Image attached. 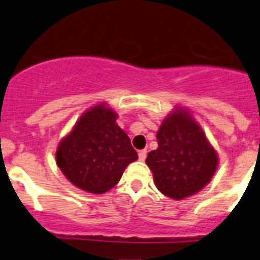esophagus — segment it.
I'll list each match as a JSON object with an SVG mask.
<instances>
[{"label":"esophagus","mask_w":260,"mask_h":260,"mask_svg":"<svg viewBox=\"0 0 260 260\" xmlns=\"http://www.w3.org/2000/svg\"><path fill=\"white\" fill-rule=\"evenodd\" d=\"M146 150L145 149H143V150H139V159L140 161H145V158H146Z\"/></svg>","instance_id":"34e87169"}]
</instances>
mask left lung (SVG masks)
<instances>
[{"label": "left lung", "instance_id": "8db88e82", "mask_svg": "<svg viewBox=\"0 0 260 260\" xmlns=\"http://www.w3.org/2000/svg\"><path fill=\"white\" fill-rule=\"evenodd\" d=\"M157 141L146 165L164 195L182 200L209 183L217 169V153L188 112L180 108L169 115L158 129Z\"/></svg>", "mask_w": 260, "mask_h": 260}]
</instances>
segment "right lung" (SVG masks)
I'll return each instance as SVG.
<instances>
[{"label":"right lung","instance_id":"obj_1","mask_svg":"<svg viewBox=\"0 0 260 260\" xmlns=\"http://www.w3.org/2000/svg\"><path fill=\"white\" fill-rule=\"evenodd\" d=\"M116 117L111 108L98 105L85 112L58 144L57 166L83 191L103 193L111 189L128 165L139 158Z\"/></svg>","mask_w":260,"mask_h":260}]
</instances>
